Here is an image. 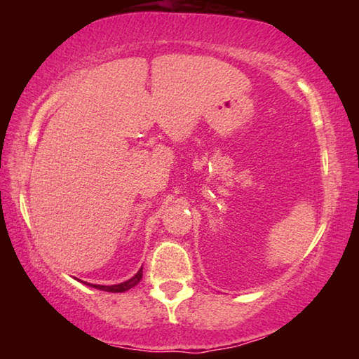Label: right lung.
I'll list each match as a JSON object with an SVG mask.
<instances>
[{
    "label": "right lung",
    "instance_id": "add662e5",
    "mask_svg": "<svg viewBox=\"0 0 359 359\" xmlns=\"http://www.w3.org/2000/svg\"><path fill=\"white\" fill-rule=\"evenodd\" d=\"M141 278H142V267L130 278V280L121 282L117 285H93V283H87V282H83V283L88 285V287H92V288L101 290V291H111V293H125V291H128L130 288L136 287V285L141 282Z\"/></svg>",
    "mask_w": 359,
    "mask_h": 359
}]
</instances>
